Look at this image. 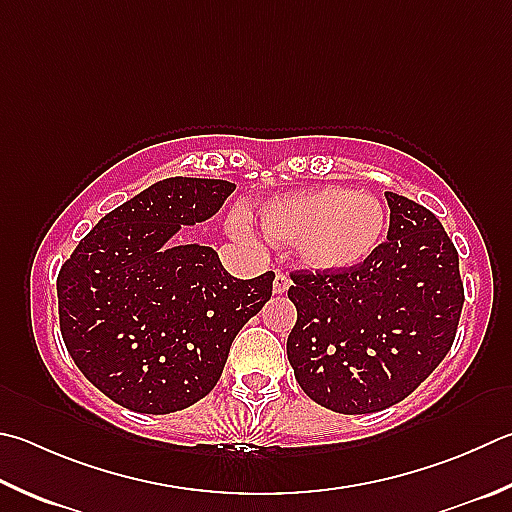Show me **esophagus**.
Instances as JSON below:
<instances>
[{
  "label": "esophagus",
  "instance_id": "obj_1",
  "mask_svg": "<svg viewBox=\"0 0 512 512\" xmlns=\"http://www.w3.org/2000/svg\"><path fill=\"white\" fill-rule=\"evenodd\" d=\"M288 286H291V280L284 273H277L275 275V282H273V293L275 295H284L288 291Z\"/></svg>",
  "mask_w": 512,
  "mask_h": 512
}]
</instances>
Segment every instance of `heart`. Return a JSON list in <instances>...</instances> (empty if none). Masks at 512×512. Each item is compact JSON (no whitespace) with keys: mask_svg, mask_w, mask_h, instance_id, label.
<instances>
[{"mask_svg":"<svg viewBox=\"0 0 512 512\" xmlns=\"http://www.w3.org/2000/svg\"><path fill=\"white\" fill-rule=\"evenodd\" d=\"M239 230H246L241 221ZM262 230L277 244H297L306 266L338 273L360 266L378 248L385 210L371 194L320 188L268 201Z\"/></svg>","mask_w":512,"mask_h":512,"instance_id":"obj_1","label":"heart"}]
</instances>
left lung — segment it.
I'll use <instances>...</instances> for the list:
<instances>
[{"label": "left lung", "mask_w": 512, "mask_h": 512, "mask_svg": "<svg viewBox=\"0 0 512 512\" xmlns=\"http://www.w3.org/2000/svg\"><path fill=\"white\" fill-rule=\"evenodd\" d=\"M389 230L349 271H295L286 353L304 394L331 412L371 414L439 367L463 309L459 253L430 210L385 192Z\"/></svg>", "instance_id": "1"}]
</instances>
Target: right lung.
Returning a JSON list of instances; mask_svg holds the SVG:
<instances>
[{"label": "right lung", "instance_id": "add662e5", "mask_svg": "<svg viewBox=\"0 0 512 512\" xmlns=\"http://www.w3.org/2000/svg\"><path fill=\"white\" fill-rule=\"evenodd\" d=\"M235 190L174 176L125 201L80 241L58 275L64 345L91 385L141 414L201 401L239 329L271 300L273 271L237 280L210 246H174Z\"/></svg>", "mask_w": 512, "mask_h": 512}]
</instances>
